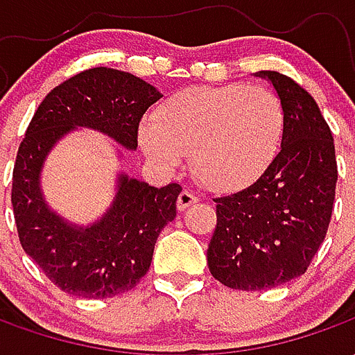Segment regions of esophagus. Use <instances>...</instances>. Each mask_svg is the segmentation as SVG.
I'll return each mask as SVG.
<instances>
[{
    "instance_id": "obj_1",
    "label": "esophagus",
    "mask_w": 355,
    "mask_h": 355,
    "mask_svg": "<svg viewBox=\"0 0 355 355\" xmlns=\"http://www.w3.org/2000/svg\"><path fill=\"white\" fill-rule=\"evenodd\" d=\"M198 196L193 192H190V190H184V192H180V196H178L177 200V207L178 211H186L188 207H192L193 203H198Z\"/></svg>"
}]
</instances>
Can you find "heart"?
I'll list each match as a JSON object with an SVG mask.
<instances>
[{
  "label": "heart",
  "instance_id": "heart-1",
  "mask_svg": "<svg viewBox=\"0 0 355 355\" xmlns=\"http://www.w3.org/2000/svg\"><path fill=\"white\" fill-rule=\"evenodd\" d=\"M285 112L261 85L178 91L140 129V144L155 163L177 169L192 155L193 175L216 192L253 184L279 152Z\"/></svg>",
  "mask_w": 355,
  "mask_h": 355
}]
</instances>
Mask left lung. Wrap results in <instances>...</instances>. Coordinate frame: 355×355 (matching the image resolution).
I'll return each instance as SVG.
<instances>
[{
	"mask_svg": "<svg viewBox=\"0 0 355 355\" xmlns=\"http://www.w3.org/2000/svg\"><path fill=\"white\" fill-rule=\"evenodd\" d=\"M283 104L282 150L261 178L216 198L209 272L241 291L282 285L310 266L327 236L336 188L335 142L312 94L287 76L262 70Z\"/></svg>",
	"mask_w": 355,
	"mask_h": 355,
	"instance_id": "8db88e82",
	"label": "left lung"
}]
</instances>
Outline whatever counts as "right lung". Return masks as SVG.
<instances>
[{"instance_id": "obj_1", "label": "right lung", "mask_w": 355, "mask_h": 355, "mask_svg": "<svg viewBox=\"0 0 355 355\" xmlns=\"http://www.w3.org/2000/svg\"><path fill=\"white\" fill-rule=\"evenodd\" d=\"M162 93L137 76L91 68L53 89L35 110L12 169L11 203L22 249L57 287L83 298H110L146 275L162 230L177 216L180 184L154 188L127 175L101 220L80 228L43 200L45 157L76 127H89L127 150L139 146V123Z\"/></svg>"}]
</instances>
